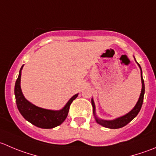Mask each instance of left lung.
Masks as SVG:
<instances>
[{
  "mask_svg": "<svg viewBox=\"0 0 156 156\" xmlns=\"http://www.w3.org/2000/svg\"><path fill=\"white\" fill-rule=\"evenodd\" d=\"M136 63L138 64L139 67H140V70H141L142 90H141V94H140V98H139L136 106L133 107V109L131 111H129V113H126V114L124 115V116H120V117H118V118H116L113 120H102V119L98 118V116H97L96 112H95V104H94V102L93 98H92L91 104H92V107H93V113H94V115L95 120H96V122L98 123V124L101 125V126H103L104 127L110 128V129H119V128L123 127V126H126V124H128L131 120H133L136 116H137V114H138L139 112H140L143 103V98H144V94H145V84H144V81H143V72H142V69L141 67H140V64H139L138 62Z\"/></svg>",
  "mask_w": 156,
  "mask_h": 156,
  "instance_id": "8db88e82",
  "label": "left lung"
}]
</instances>
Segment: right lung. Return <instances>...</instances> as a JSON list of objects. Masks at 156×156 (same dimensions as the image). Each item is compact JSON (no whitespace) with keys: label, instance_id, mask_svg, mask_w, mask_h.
Here are the masks:
<instances>
[{"label":"right lung","instance_id":"1","mask_svg":"<svg viewBox=\"0 0 156 156\" xmlns=\"http://www.w3.org/2000/svg\"><path fill=\"white\" fill-rule=\"evenodd\" d=\"M22 66L19 72V76L15 83L14 94L16 103L20 113L24 119L37 127L43 129H52L59 126L65 121L69 113V107L72 101L78 97V94L74 95L67 102L62 110H52L39 107L31 104L24 98L20 87V78Z\"/></svg>","mask_w":156,"mask_h":156}]
</instances>
